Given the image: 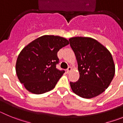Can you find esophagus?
<instances>
[{
    "instance_id": "esophagus-1",
    "label": "esophagus",
    "mask_w": 123,
    "mask_h": 123,
    "mask_svg": "<svg viewBox=\"0 0 123 123\" xmlns=\"http://www.w3.org/2000/svg\"><path fill=\"white\" fill-rule=\"evenodd\" d=\"M71 70H72V68H71V67H68V69H67V73H68L70 72V71H71Z\"/></svg>"
}]
</instances>
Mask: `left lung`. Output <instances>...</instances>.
<instances>
[{
    "label": "left lung",
    "instance_id": "obj_1",
    "mask_svg": "<svg viewBox=\"0 0 123 123\" xmlns=\"http://www.w3.org/2000/svg\"><path fill=\"white\" fill-rule=\"evenodd\" d=\"M78 62L79 78L70 82L73 92L84 98L98 96L113 79L115 66L107 49L93 38L74 37L69 39Z\"/></svg>",
    "mask_w": 123,
    "mask_h": 123
}]
</instances>
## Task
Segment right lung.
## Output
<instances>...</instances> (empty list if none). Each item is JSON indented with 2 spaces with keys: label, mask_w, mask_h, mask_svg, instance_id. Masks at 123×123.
<instances>
[{
  "label": "right lung",
  "mask_w": 123,
  "mask_h": 123,
  "mask_svg": "<svg viewBox=\"0 0 123 123\" xmlns=\"http://www.w3.org/2000/svg\"><path fill=\"white\" fill-rule=\"evenodd\" d=\"M69 44L62 37L44 35L25 46L18 55L16 73L19 81L32 94H42L55 87L65 71L56 69L57 52Z\"/></svg>",
  "instance_id": "right-lung-1"
}]
</instances>
